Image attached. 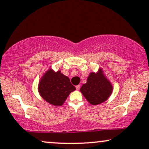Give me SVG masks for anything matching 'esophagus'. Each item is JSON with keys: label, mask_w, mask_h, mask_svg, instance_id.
Returning <instances> with one entry per match:
<instances>
[{"label": "esophagus", "mask_w": 149, "mask_h": 149, "mask_svg": "<svg viewBox=\"0 0 149 149\" xmlns=\"http://www.w3.org/2000/svg\"><path fill=\"white\" fill-rule=\"evenodd\" d=\"M80 85H77L76 86V89H77V90H79V89H80Z\"/></svg>", "instance_id": "1"}]
</instances>
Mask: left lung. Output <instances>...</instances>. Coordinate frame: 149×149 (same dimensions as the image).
I'll return each instance as SVG.
<instances>
[{
    "instance_id": "obj_1",
    "label": "left lung",
    "mask_w": 149,
    "mask_h": 149,
    "mask_svg": "<svg viewBox=\"0 0 149 149\" xmlns=\"http://www.w3.org/2000/svg\"><path fill=\"white\" fill-rule=\"evenodd\" d=\"M113 91V84L101 68L96 72L89 73L87 83L80 89L81 93L91 105H98L104 102L111 96Z\"/></svg>"
}]
</instances>
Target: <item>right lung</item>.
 Masks as SVG:
<instances>
[{"mask_svg":"<svg viewBox=\"0 0 149 149\" xmlns=\"http://www.w3.org/2000/svg\"><path fill=\"white\" fill-rule=\"evenodd\" d=\"M76 88L69 78L60 70L49 68L40 79L38 91L42 99L55 107H61L72 91Z\"/></svg>","mask_w":149,"mask_h":149,"instance_id":"obj_1","label":"right lung"}]
</instances>
